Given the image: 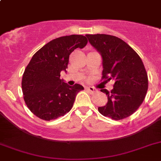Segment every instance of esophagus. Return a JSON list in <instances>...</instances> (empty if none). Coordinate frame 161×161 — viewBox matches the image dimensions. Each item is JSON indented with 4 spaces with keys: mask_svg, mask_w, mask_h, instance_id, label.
I'll use <instances>...</instances> for the list:
<instances>
[{
    "mask_svg": "<svg viewBox=\"0 0 161 161\" xmlns=\"http://www.w3.org/2000/svg\"><path fill=\"white\" fill-rule=\"evenodd\" d=\"M86 91H88V92H90V93H95V91H96V90H95L94 87H92V86H86Z\"/></svg>",
    "mask_w": 161,
    "mask_h": 161,
    "instance_id": "34e87169",
    "label": "esophagus"
}]
</instances>
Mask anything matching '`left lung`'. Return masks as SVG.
<instances>
[{
  "mask_svg": "<svg viewBox=\"0 0 161 161\" xmlns=\"http://www.w3.org/2000/svg\"><path fill=\"white\" fill-rule=\"evenodd\" d=\"M90 44L100 53L103 79L115 83L108 91V103L98 108L103 115L115 120L132 115L145 98L148 87L147 75L140 56L122 39L108 34H86Z\"/></svg>",
  "mask_w": 161,
  "mask_h": 161,
  "instance_id": "8db88e82",
  "label": "left lung"
}]
</instances>
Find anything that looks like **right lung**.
<instances>
[{
    "label": "right lung",
    "instance_id": "right-lung-1",
    "mask_svg": "<svg viewBox=\"0 0 161 161\" xmlns=\"http://www.w3.org/2000/svg\"><path fill=\"white\" fill-rule=\"evenodd\" d=\"M86 43L82 35L58 37L32 57L23 74L21 87L25 102L36 116L50 121L70 111L75 97L84 88L78 83L69 86L60 79V73L66 72L70 53Z\"/></svg>",
    "mask_w": 161,
    "mask_h": 161
}]
</instances>
